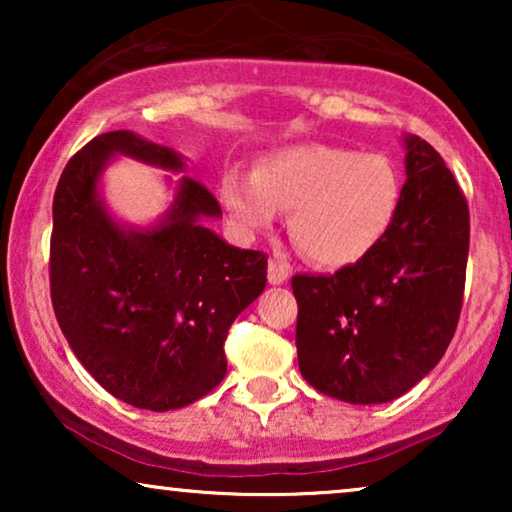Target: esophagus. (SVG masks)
Instances as JSON below:
<instances>
[{"label":"esophagus","instance_id":"obj_1","mask_svg":"<svg viewBox=\"0 0 512 512\" xmlns=\"http://www.w3.org/2000/svg\"><path fill=\"white\" fill-rule=\"evenodd\" d=\"M289 279V265L282 258H270L268 263V282L270 284H284Z\"/></svg>","mask_w":512,"mask_h":512}]
</instances>
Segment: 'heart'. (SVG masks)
<instances>
[{
	"instance_id": "1",
	"label": "heart",
	"mask_w": 512,
	"mask_h": 512,
	"mask_svg": "<svg viewBox=\"0 0 512 512\" xmlns=\"http://www.w3.org/2000/svg\"><path fill=\"white\" fill-rule=\"evenodd\" d=\"M398 177L380 153L328 144L286 146L256 165L254 177L226 172L221 200L244 230H261L291 209L296 247L321 268H345L373 251L396 216Z\"/></svg>"
}]
</instances>
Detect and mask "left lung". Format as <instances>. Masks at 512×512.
Here are the masks:
<instances>
[{"instance_id":"1","label":"left lung","mask_w":512,"mask_h":512,"mask_svg":"<svg viewBox=\"0 0 512 512\" xmlns=\"http://www.w3.org/2000/svg\"><path fill=\"white\" fill-rule=\"evenodd\" d=\"M405 142V181L387 235L335 275H293L298 368L345 403H387L443 359L464 303L471 216L445 160Z\"/></svg>"}]
</instances>
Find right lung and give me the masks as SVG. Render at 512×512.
I'll use <instances>...</instances> for the list:
<instances>
[{"label": "right lung", "mask_w": 512, "mask_h": 512, "mask_svg": "<svg viewBox=\"0 0 512 512\" xmlns=\"http://www.w3.org/2000/svg\"><path fill=\"white\" fill-rule=\"evenodd\" d=\"M114 153L181 172L167 146L116 130L76 151L53 198L51 300L83 368L123 403L167 412L207 396L226 377L223 342L268 282V256L237 249L200 219L219 200L193 177L156 228H123L97 184Z\"/></svg>", "instance_id": "1"}]
</instances>
